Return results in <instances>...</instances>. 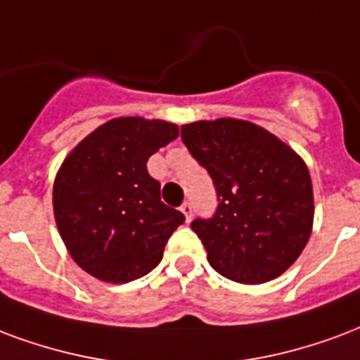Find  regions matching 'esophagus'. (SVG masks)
Instances as JSON below:
<instances>
[{"label":"esophagus","instance_id":"obj_1","mask_svg":"<svg viewBox=\"0 0 360 360\" xmlns=\"http://www.w3.org/2000/svg\"><path fill=\"white\" fill-rule=\"evenodd\" d=\"M181 212H183V215H185V219L191 221V217H193V204H191V202H183Z\"/></svg>","mask_w":360,"mask_h":360}]
</instances>
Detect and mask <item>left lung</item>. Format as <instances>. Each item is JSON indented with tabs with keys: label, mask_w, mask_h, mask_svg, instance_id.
<instances>
[{
	"label": "left lung",
	"mask_w": 360,
	"mask_h": 360,
	"mask_svg": "<svg viewBox=\"0 0 360 360\" xmlns=\"http://www.w3.org/2000/svg\"><path fill=\"white\" fill-rule=\"evenodd\" d=\"M181 139L207 169L219 202L212 217L191 223L210 265L242 284L281 276L300 257L313 227V187L303 160L244 120L187 124Z\"/></svg>",
	"instance_id": "8db88e82"
}]
</instances>
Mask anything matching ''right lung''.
I'll list each match as a JSON object with an SVG mask.
<instances>
[{
	"mask_svg": "<svg viewBox=\"0 0 360 360\" xmlns=\"http://www.w3.org/2000/svg\"><path fill=\"white\" fill-rule=\"evenodd\" d=\"M179 127L162 120L116 118L79 143L58 169L53 210L72 259L98 281L124 284L150 273L185 215L160 200L146 172Z\"/></svg>",
	"mask_w": 360,
	"mask_h": 360,
	"instance_id": "add662e5",
	"label": "right lung"
}]
</instances>
